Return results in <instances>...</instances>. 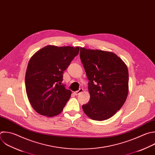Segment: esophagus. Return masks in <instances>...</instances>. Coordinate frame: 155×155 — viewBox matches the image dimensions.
<instances>
[{"label": "esophagus", "instance_id": "obj_1", "mask_svg": "<svg viewBox=\"0 0 155 155\" xmlns=\"http://www.w3.org/2000/svg\"><path fill=\"white\" fill-rule=\"evenodd\" d=\"M83 91V89H81V88H80V89L78 91L74 92V94H75V95H78L80 93L82 92Z\"/></svg>", "mask_w": 155, "mask_h": 155}]
</instances>
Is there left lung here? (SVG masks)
I'll use <instances>...</instances> for the list:
<instances>
[{
	"mask_svg": "<svg viewBox=\"0 0 155 155\" xmlns=\"http://www.w3.org/2000/svg\"><path fill=\"white\" fill-rule=\"evenodd\" d=\"M80 59L88 83L90 99L82 106L87 116L101 121L114 116L125 102L128 89V70L113 52L80 48Z\"/></svg>",
	"mask_w": 155,
	"mask_h": 155,
	"instance_id": "8db88e82",
	"label": "left lung"
}]
</instances>
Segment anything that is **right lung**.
<instances>
[{
	"mask_svg": "<svg viewBox=\"0 0 155 155\" xmlns=\"http://www.w3.org/2000/svg\"><path fill=\"white\" fill-rule=\"evenodd\" d=\"M79 47L48 45L30 58L25 74V89L38 114L54 117L62 112L72 92L63 84V73L79 52Z\"/></svg>",
	"mask_w": 155,
	"mask_h": 155,
	"instance_id": "obj_1",
	"label": "right lung"
}]
</instances>
